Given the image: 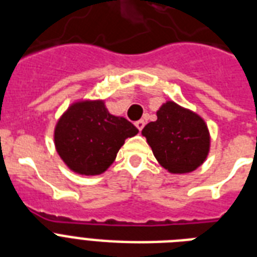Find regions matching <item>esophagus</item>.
Wrapping results in <instances>:
<instances>
[{
	"instance_id": "obj_1",
	"label": "esophagus",
	"mask_w": 257,
	"mask_h": 257,
	"mask_svg": "<svg viewBox=\"0 0 257 257\" xmlns=\"http://www.w3.org/2000/svg\"><path fill=\"white\" fill-rule=\"evenodd\" d=\"M135 126L138 128L139 131H142V128L145 127V120H138V122H135Z\"/></svg>"
}]
</instances>
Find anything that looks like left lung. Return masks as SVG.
Listing matches in <instances>:
<instances>
[{"instance_id": "1", "label": "left lung", "mask_w": 257, "mask_h": 257, "mask_svg": "<svg viewBox=\"0 0 257 257\" xmlns=\"http://www.w3.org/2000/svg\"><path fill=\"white\" fill-rule=\"evenodd\" d=\"M158 119L142 130L157 161L172 174H187L206 161L210 151V134L198 114L175 102L164 103Z\"/></svg>"}]
</instances>
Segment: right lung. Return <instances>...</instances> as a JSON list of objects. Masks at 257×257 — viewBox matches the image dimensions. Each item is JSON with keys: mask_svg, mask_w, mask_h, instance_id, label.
Wrapping results in <instances>:
<instances>
[{"mask_svg": "<svg viewBox=\"0 0 257 257\" xmlns=\"http://www.w3.org/2000/svg\"><path fill=\"white\" fill-rule=\"evenodd\" d=\"M138 128L122 116L107 111L103 100L71 104L54 131L57 153L67 167L81 175H99L115 161L124 139Z\"/></svg>", "mask_w": 257, "mask_h": 257, "instance_id": "obj_1", "label": "right lung"}]
</instances>
